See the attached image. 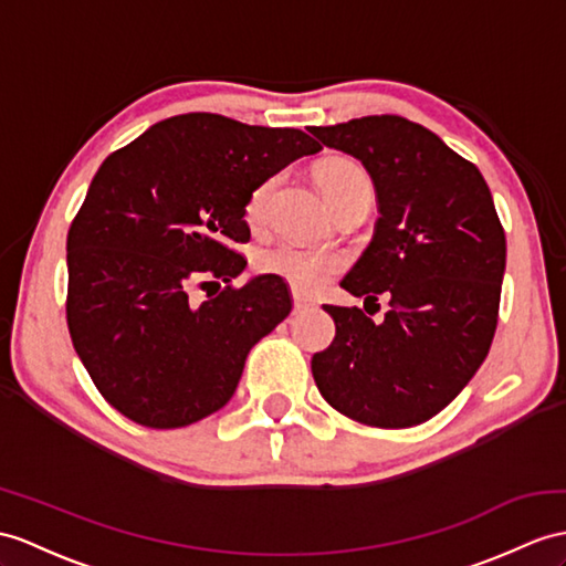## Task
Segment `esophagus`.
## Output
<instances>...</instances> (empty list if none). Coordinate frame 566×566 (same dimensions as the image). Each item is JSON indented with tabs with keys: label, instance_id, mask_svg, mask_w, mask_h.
Instances as JSON below:
<instances>
[{
	"label": "esophagus",
	"instance_id": "1",
	"mask_svg": "<svg viewBox=\"0 0 566 566\" xmlns=\"http://www.w3.org/2000/svg\"><path fill=\"white\" fill-rule=\"evenodd\" d=\"M293 305H295V312H305V310L314 307V302L307 300V297H302L300 293H293Z\"/></svg>",
	"mask_w": 566,
	"mask_h": 566
}]
</instances>
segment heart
Masks as SVG:
<instances>
[{"instance_id":"1","label":"heart","mask_w":566,"mask_h":566,"mask_svg":"<svg viewBox=\"0 0 566 566\" xmlns=\"http://www.w3.org/2000/svg\"><path fill=\"white\" fill-rule=\"evenodd\" d=\"M316 177H319L324 197L334 206V211L355 197H371L369 175L348 158L326 160ZM275 187H279V177H269L264 182H259L250 191V197H247L244 220L252 228H261L266 223ZM254 266L259 273H269L291 283L295 291L316 293L340 271V259L331 252L307 250V247L297 244H275L271 250L259 252Z\"/></svg>"}]
</instances>
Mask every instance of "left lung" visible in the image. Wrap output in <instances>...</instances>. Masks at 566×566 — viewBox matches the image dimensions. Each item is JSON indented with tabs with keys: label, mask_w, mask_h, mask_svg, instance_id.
Returning a JSON list of instances; mask_svg holds the SVG:
<instances>
[{
	"label": "left lung",
	"mask_w": 566,
	"mask_h": 566,
	"mask_svg": "<svg viewBox=\"0 0 566 566\" xmlns=\"http://www.w3.org/2000/svg\"><path fill=\"white\" fill-rule=\"evenodd\" d=\"M310 132L360 160L377 191L375 238L340 285L365 302L389 297L379 324L360 307L324 305L336 338L314 353V381L350 420L420 424L473 379L497 328L506 238L490 187L471 160L406 117Z\"/></svg>",
	"instance_id": "8db88e82"
}]
</instances>
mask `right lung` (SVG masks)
<instances>
[{
  "label": "right lung",
  "mask_w": 566,
  "mask_h": 566,
  "mask_svg": "<svg viewBox=\"0 0 566 566\" xmlns=\"http://www.w3.org/2000/svg\"><path fill=\"white\" fill-rule=\"evenodd\" d=\"M319 150L300 129L189 113L105 158L66 235V324L124 418L172 430L230 401L254 343L293 310L275 275L230 283L247 266L230 247L250 242L244 201Z\"/></svg>",
  "instance_id": "add662e5"
}]
</instances>
